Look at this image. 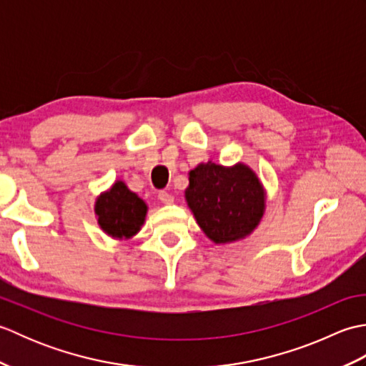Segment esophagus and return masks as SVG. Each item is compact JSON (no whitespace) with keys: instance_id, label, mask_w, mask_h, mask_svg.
I'll return each mask as SVG.
<instances>
[{"instance_id":"34e87169","label":"esophagus","mask_w":366,"mask_h":366,"mask_svg":"<svg viewBox=\"0 0 366 366\" xmlns=\"http://www.w3.org/2000/svg\"><path fill=\"white\" fill-rule=\"evenodd\" d=\"M159 199L162 201L163 204H171L174 201L173 195H169L168 192H159Z\"/></svg>"}]
</instances>
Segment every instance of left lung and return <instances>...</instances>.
I'll return each mask as SVG.
<instances>
[{
	"label": "left lung",
	"mask_w": 366,
	"mask_h": 366,
	"mask_svg": "<svg viewBox=\"0 0 366 366\" xmlns=\"http://www.w3.org/2000/svg\"><path fill=\"white\" fill-rule=\"evenodd\" d=\"M184 197L207 239L227 245L258 228L266 212L267 193L258 174L245 163L223 167L209 160L190 169Z\"/></svg>",
	"instance_id": "1"
}]
</instances>
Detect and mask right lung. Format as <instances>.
<instances>
[{
  "label": "right lung",
  "mask_w": 366,
  "mask_h": 366,
  "mask_svg": "<svg viewBox=\"0 0 366 366\" xmlns=\"http://www.w3.org/2000/svg\"><path fill=\"white\" fill-rule=\"evenodd\" d=\"M94 212L100 229L116 240H129L144 224L147 204L118 179L96 198Z\"/></svg>",
  "instance_id": "1"
}]
</instances>
